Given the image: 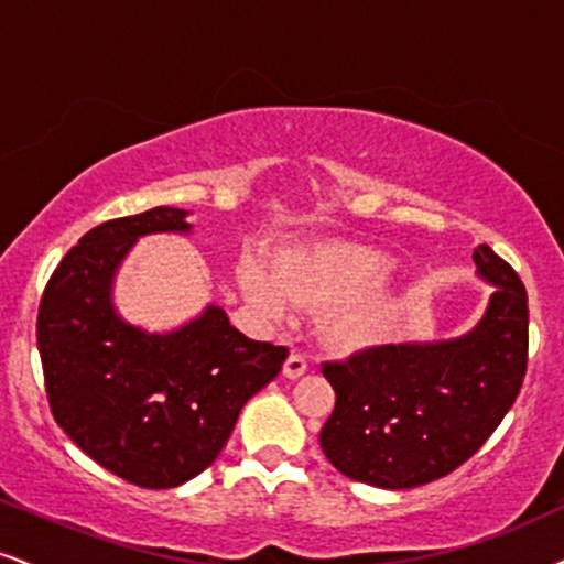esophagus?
<instances>
[{
  "mask_svg": "<svg viewBox=\"0 0 564 564\" xmlns=\"http://www.w3.org/2000/svg\"><path fill=\"white\" fill-rule=\"evenodd\" d=\"M305 368H308V360H305L303 352H290V358L284 360V377L288 379L303 377Z\"/></svg>",
  "mask_w": 564,
  "mask_h": 564,
  "instance_id": "obj_1",
  "label": "esophagus"
}]
</instances>
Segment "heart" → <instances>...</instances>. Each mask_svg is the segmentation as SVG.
Listing matches in <instances>:
<instances>
[{
    "mask_svg": "<svg viewBox=\"0 0 564 564\" xmlns=\"http://www.w3.org/2000/svg\"><path fill=\"white\" fill-rule=\"evenodd\" d=\"M394 261L381 250L352 242H324L282 256L274 280L259 267L242 271V288L256 308L284 318L290 303L301 308L337 305L326 318V332L339 345L366 347L381 335L384 303L377 288L389 280Z\"/></svg>",
    "mask_w": 564,
    "mask_h": 564,
    "instance_id": "obj_1",
    "label": "heart"
}]
</instances>
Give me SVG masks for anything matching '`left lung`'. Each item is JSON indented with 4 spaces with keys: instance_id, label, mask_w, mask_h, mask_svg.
I'll list each match as a JSON object with an SVG mask.
<instances>
[{
    "instance_id": "obj_1",
    "label": "left lung",
    "mask_w": 564,
    "mask_h": 564,
    "mask_svg": "<svg viewBox=\"0 0 564 564\" xmlns=\"http://www.w3.org/2000/svg\"><path fill=\"white\" fill-rule=\"evenodd\" d=\"M474 261L495 293L468 335L322 364L337 400L318 442L339 474L379 489L436 481L474 457L512 408L528 364V295L486 242Z\"/></svg>"
}]
</instances>
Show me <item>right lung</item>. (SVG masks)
<instances>
[{
  "label": "right lung",
  "mask_w": 564,
  "mask_h": 564,
  "mask_svg": "<svg viewBox=\"0 0 564 564\" xmlns=\"http://www.w3.org/2000/svg\"><path fill=\"white\" fill-rule=\"evenodd\" d=\"M185 217L156 206L94 227L54 269L39 305L54 421L90 460L141 489H172L206 470L242 405L288 358V347L235 329L219 305L166 335L117 316L112 280L128 250L143 235L191 232Z\"/></svg>",
  "instance_id": "right-lung-1"
}]
</instances>
